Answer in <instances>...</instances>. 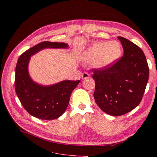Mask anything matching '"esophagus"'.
<instances>
[{"instance_id":"1","label":"esophagus","mask_w":157,"mask_h":157,"mask_svg":"<svg viewBox=\"0 0 157 157\" xmlns=\"http://www.w3.org/2000/svg\"><path fill=\"white\" fill-rule=\"evenodd\" d=\"M89 77H90V74L86 72L82 74V76H81L82 79H87L88 78H89Z\"/></svg>"}]
</instances>
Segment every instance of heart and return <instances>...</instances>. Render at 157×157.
<instances>
[{
  "label": "heart",
  "instance_id": "obj_1",
  "mask_svg": "<svg viewBox=\"0 0 157 157\" xmlns=\"http://www.w3.org/2000/svg\"><path fill=\"white\" fill-rule=\"evenodd\" d=\"M121 53L120 44L117 42H101L94 44L85 53V59L93 61L94 67L104 69L109 67Z\"/></svg>",
  "mask_w": 157,
  "mask_h": 157
}]
</instances>
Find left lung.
Returning <instances> with one entry per match:
<instances>
[{"label": "left lung", "instance_id": "1", "mask_svg": "<svg viewBox=\"0 0 157 157\" xmlns=\"http://www.w3.org/2000/svg\"><path fill=\"white\" fill-rule=\"evenodd\" d=\"M118 39L123 46V56L108 68L92 70L95 102L111 116H121L136 108L142 100L149 78V67L142 49L124 37Z\"/></svg>", "mask_w": 157, "mask_h": 157}]
</instances>
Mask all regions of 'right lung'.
Instances as JSON below:
<instances>
[{
  "mask_svg": "<svg viewBox=\"0 0 157 157\" xmlns=\"http://www.w3.org/2000/svg\"><path fill=\"white\" fill-rule=\"evenodd\" d=\"M64 43L44 41L20 55L15 69V90L23 108L32 116L40 120H55L64 113L69 105L72 92L80 80H64L56 84L44 86L30 78L28 66L31 56L46 48L67 49Z\"/></svg>",
  "mask_w": 157,
  "mask_h": 157,
  "instance_id": "obj_1",
  "label": "right lung"
}]
</instances>
